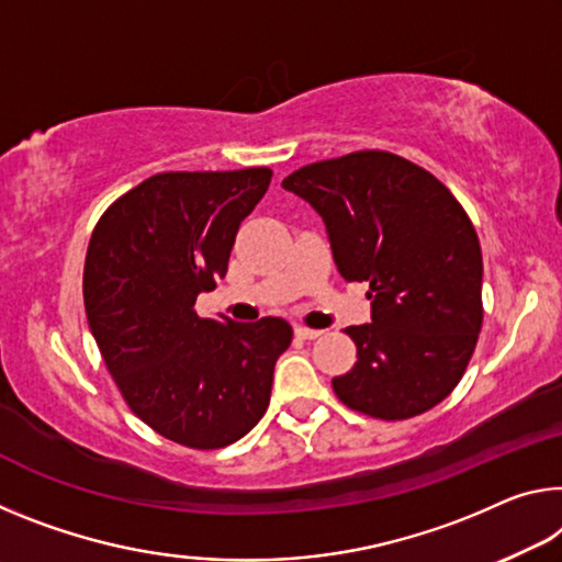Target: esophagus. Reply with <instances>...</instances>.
Instances as JSON below:
<instances>
[{
	"label": "esophagus",
	"instance_id": "esophagus-1",
	"mask_svg": "<svg viewBox=\"0 0 562 562\" xmlns=\"http://www.w3.org/2000/svg\"><path fill=\"white\" fill-rule=\"evenodd\" d=\"M295 335H297V337H302V340H317V337L323 335V329H313V327L297 325V327H295Z\"/></svg>",
	"mask_w": 562,
	"mask_h": 562
}]
</instances>
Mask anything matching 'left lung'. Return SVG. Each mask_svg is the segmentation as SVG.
<instances>
[{
	"instance_id": "left-lung-1",
	"label": "left lung",
	"mask_w": 562,
	"mask_h": 562,
	"mask_svg": "<svg viewBox=\"0 0 562 562\" xmlns=\"http://www.w3.org/2000/svg\"><path fill=\"white\" fill-rule=\"evenodd\" d=\"M282 187L323 217L342 278L370 282L372 323L345 329L358 362L333 378L335 395L378 420L442 403L483 327V252L462 204L427 169L382 149L305 165Z\"/></svg>"
}]
</instances>
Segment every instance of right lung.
<instances>
[{
  "label": "right lung",
  "instance_id": "add662e5",
  "mask_svg": "<svg viewBox=\"0 0 562 562\" xmlns=\"http://www.w3.org/2000/svg\"><path fill=\"white\" fill-rule=\"evenodd\" d=\"M270 167L159 172L106 207L89 237L85 310L124 403L162 438L217 450L270 405L282 317H200V292L227 274L239 222L265 198Z\"/></svg>",
  "mask_w": 562,
  "mask_h": 562
}]
</instances>
